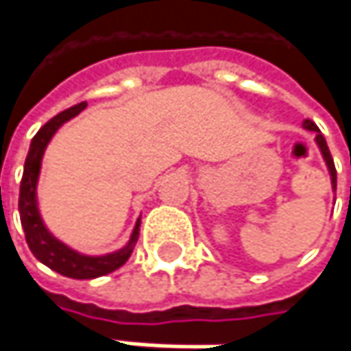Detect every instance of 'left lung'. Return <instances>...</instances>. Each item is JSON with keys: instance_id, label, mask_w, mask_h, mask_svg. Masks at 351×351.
Returning <instances> with one entry per match:
<instances>
[{"instance_id": "obj_1", "label": "left lung", "mask_w": 351, "mask_h": 351, "mask_svg": "<svg viewBox=\"0 0 351 351\" xmlns=\"http://www.w3.org/2000/svg\"><path fill=\"white\" fill-rule=\"evenodd\" d=\"M303 126L307 128V130H311V132H315L317 134V145H319L320 153H322V157H324V161H326V167H328V173H330V180H332V188H336V167H334V159L332 155H330V152H328V145H326V139H324V136L320 134V130L317 128V124L313 122V120H305L303 122Z\"/></svg>"}]
</instances>
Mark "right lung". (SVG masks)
<instances>
[{"label":"right lung","instance_id":"right-lung-1","mask_svg":"<svg viewBox=\"0 0 351 351\" xmlns=\"http://www.w3.org/2000/svg\"><path fill=\"white\" fill-rule=\"evenodd\" d=\"M85 106L87 103H79L67 108L64 112L56 114L52 120H48L36 132V136L31 141V147H29L25 171H23V178H21V190H19L21 225H23L25 239H27L31 252L50 270L67 276V278H73V280H93V278L106 276V274L118 270L120 266H124L138 243L139 223H141V219H138L126 247L116 250V252H110V254H104V256L81 254L77 250L64 245L62 241H58L44 225L40 212H38V202H36V182H38V175H40L44 149L52 136L58 132V128L66 124L73 116H77Z\"/></svg>","mask_w":351,"mask_h":351}]
</instances>
